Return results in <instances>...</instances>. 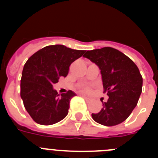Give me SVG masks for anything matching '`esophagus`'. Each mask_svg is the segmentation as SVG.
<instances>
[{
  "instance_id": "esophagus-1",
  "label": "esophagus",
  "mask_w": 158,
  "mask_h": 158,
  "mask_svg": "<svg viewBox=\"0 0 158 158\" xmlns=\"http://www.w3.org/2000/svg\"><path fill=\"white\" fill-rule=\"evenodd\" d=\"M81 96L82 97H83V98L85 99V100H86V102H88V103H89V102H90V101H91V99H90V98H89V97H87V96H85V95H83V94H81Z\"/></svg>"
}]
</instances>
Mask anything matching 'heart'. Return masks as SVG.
<instances>
[{"instance_id": "obj_1", "label": "heart", "mask_w": 158, "mask_h": 158, "mask_svg": "<svg viewBox=\"0 0 158 158\" xmlns=\"http://www.w3.org/2000/svg\"><path fill=\"white\" fill-rule=\"evenodd\" d=\"M84 90H85V92H89V90H90V89H89V87H85L84 88Z\"/></svg>"}]
</instances>
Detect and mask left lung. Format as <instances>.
Instances as JSON below:
<instances>
[{
	"mask_svg": "<svg viewBox=\"0 0 158 158\" xmlns=\"http://www.w3.org/2000/svg\"><path fill=\"white\" fill-rule=\"evenodd\" d=\"M100 69L104 92L109 98L92 117L98 123L112 127L129 117L142 93V77L135 62L112 47L88 51L84 54Z\"/></svg>",
	"mask_w": 158,
	"mask_h": 158,
	"instance_id": "obj_1",
	"label": "left lung"
}]
</instances>
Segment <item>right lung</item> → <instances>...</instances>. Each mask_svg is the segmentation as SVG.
Instances as JSON below:
<instances>
[{"label": "right lung", "mask_w": 158, "mask_h": 158, "mask_svg": "<svg viewBox=\"0 0 158 158\" xmlns=\"http://www.w3.org/2000/svg\"><path fill=\"white\" fill-rule=\"evenodd\" d=\"M85 52L63 45L47 46L26 62L20 81V96L35 122L52 125L66 116L70 100L76 94L69 90L60 96L53 85L60 77L67 76L71 63Z\"/></svg>", "instance_id": "add662e5"}]
</instances>
